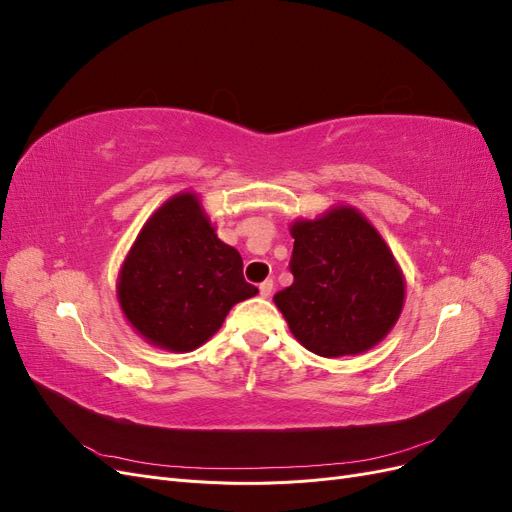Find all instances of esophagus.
Returning <instances> with one entry per match:
<instances>
[{"label": "esophagus", "instance_id": "obj_1", "mask_svg": "<svg viewBox=\"0 0 512 512\" xmlns=\"http://www.w3.org/2000/svg\"><path fill=\"white\" fill-rule=\"evenodd\" d=\"M258 290H260V297H271V292H273V280H265L262 282L260 286H258Z\"/></svg>", "mask_w": 512, "mask_h": 512}]
</instances>
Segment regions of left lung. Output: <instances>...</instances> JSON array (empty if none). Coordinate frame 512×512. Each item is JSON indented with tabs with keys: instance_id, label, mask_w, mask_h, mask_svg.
Listing matches in <instances>:
<instances>
[{
	"instance_id": "left-lung-1",
	"label": "left lung",
	"mask_w": 512,
	"mask_h": 512,
	"mask_svg": "<svg viewBox=\"0 0 512 512\" xmlns=\"http://www.w3.org/2000/svg\"><path fill=\"white\" fill-rule=\"evenodd\" d=\"M294 282L273 297L297 342L327 359L380 344L406 299L401 267L376 226L350 205L294 220Z\"/></svg>"
}]
</instances>
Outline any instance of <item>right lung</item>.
Listing matches in <instances>:
<instances>
[{
    "instance_id": "right-lung-1",
    "label": "right lung",
    "mask_w": 512,
    "mask_h": 512,
    "mask_svg": "<svg viewBox=\"0 0 512 512\" xmlns=\"http://www.w3.org/2000/svg\"><path fill=\"white\" fill-rule=\"evenodd\" d=\"M258 294L235 247L215 235L198 194L179 192L153 211L123 258L117 301L147 344L192 352L220 331L232 305Z\"/></svg>"
}]
</instances>
